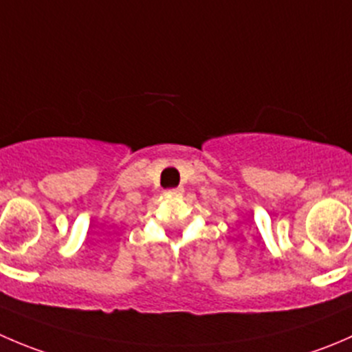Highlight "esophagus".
<instances>
[{
	"label": "esophagus",
	"instance_id": "1",
	"mask_svg": "<svg viewBox=\"0 0 352 352\" xmlns=\"http://www.w3.org/2000/svg\"><path fill=\"white\" fill-rule=\"evenodd\" d=\"M182 192H184L182 189H170L168 192H166V196H170V197H172V196H182Z\"/></svg>",
	"mask_w": 352,
	"mask_h": 352
}]
</instances>
